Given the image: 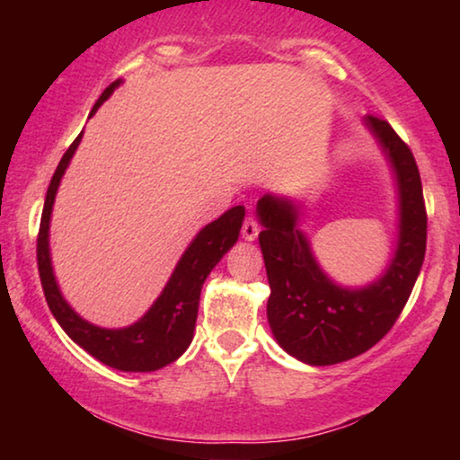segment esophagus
I'll use <instances>...</instances> for the list:
<instances>
[{
    "label": "esophagus",
    "mask_w": 460,
    "mask_h": 460,
    "mask_svg": "<svg viewBox=\"0 0 460 460\" xmlns=\"http://www.w3.org/2000/svg\"><path fill=\"white\" fill-rule=\"evenodd\" d=\"M241 233H243V237L247 241H253L255 237H258V233H260L258 221H255L253 217H247V219L243 221V227H241Z\"/></svg>",
    "instance_id": "esophagus-1"
}]
</instances>
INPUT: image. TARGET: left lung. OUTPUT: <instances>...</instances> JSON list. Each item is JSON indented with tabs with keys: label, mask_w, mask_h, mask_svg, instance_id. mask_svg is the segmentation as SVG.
Returning <instances> with one entry per match:
<instances>
[{
	"label": "left lung",
	"mask_w": 460,
	"mask_h": 460,
	"mask_svg": "<svg viewBox=\"0 0 460 460\" xmlns=\"http://www.w3.org/2000/svg\"><path fill=\"white\" fill-rule=\"evenodd\" d=\"M384 147L400 194V237L385 274L365 288H342L318 266L292 200L266 194L258 202L263 225L260 247L266 261L268 321L278 345L308 365H334L361 355L398 321L426 253L422 181L408 144L385 119L365 118Z\"/></svg>",
	"instance_id": "left-lung-1"
}]
</instances>
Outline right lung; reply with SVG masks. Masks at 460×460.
Listing matches in <instances>:
<instances>
[{
    "mask_svg": "<svg viewBox=\"0 0 460 460\" xmlns=\"http://www.w3.org/2000/svg\"><path fill=\"white\" fill-rule=\"evenodd\" d=\"M119 79L109 84L103 95L93 107L91 115L97 111L101 103L111 95L115 87H119ZM83 134L76 136L75 142L68 146V150L58 162L57 172L46 190L44 211L40 219V231H38L36 258L38 271H40L42 290L49 302L50 313L57 318L68 337L76 345L83 347L97 361L109 365V367L119 371H155L166 367L168 363L176 361L186 349H189L197 324L200 290L211 270L221 261V258L229 249L235 245L239 237L241 223H243L245 208L233 207L227 213H223L219 219L208 223L205 229L199 231V235L192 239L189 249L182 253L181 261L170 276L168 284L152 308L139 318L137 323L126 329H101L97 324L84 321L75 310L68 306V302L62 298L58 290L57 278L52 271L50 247H49V229L54 197H57L60 178L71 162L76 146L81 144Z\"/></svg>",
    "mask_w": 460,
    "mask_h": 460,
    "instance_id": "1",
    "label": "right lung"
}]
</instances>
